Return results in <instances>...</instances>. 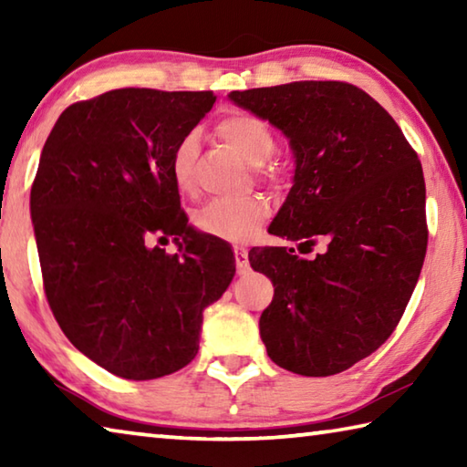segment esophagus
<instances>
[{
    "label": "esophagus",
    "mask_w": 467,
    "mask_h": 467,
    "mask_svg": "<svg viewBox=\"0 0 467 467\" xmlns=\"http://www.w3.org/2000/svg\"><path fill=\"white\" fill-rule=\"evenodd\" d=\"M234 259H236V272L247 274L249 272V251L244 247H234Z\"/></svg>",
    "instance_id": "1"
}]
</instances>
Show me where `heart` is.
Segmentation results:
<instances>
[{"label": "heart", "mask_w": 467, "mask_h": 467, "mask_svg": "<svg viewBox=\"0 0 467 467\" xmlns=\"http://www.w3.org/2000/svg\"><path fill=\"white\" fill-rule=\"evenodd\" d=\"M218 133L228 146H233L251 167H259L274 154L275 138L270 125L251 113H233L218 123ZM197 158L195 133L179 140L171 154V175L181 193L193 192V167ZM267 179H275V171H265ZM270 214V205L264 197L247 200H214L205 203L193 216V224L216 239L243 243L251 239Z\"/></svg>", "instance_id": "b5f03b06"}]
</instances>
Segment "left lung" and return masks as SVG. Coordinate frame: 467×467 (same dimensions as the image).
<instances>
[{
	"instance_id": "obj_1",
	"label": "left lung",
	"mask_w": 467,
	"mask_h": 467,
	"mask_svg": "<svg viewBox=\"0 0 467 467\" xmlns=\"http://www.w3.org/2000/svg\"><path fill=\"white\" fill-rule=\"evenodd\" d=\"M228 99L280 130L295 158L270 233L298 247L326 243L313 259L251 249V267L274 284L259 317L267 357L305 377L342 373L391 336L420 275V161L393 117L352 84L305 80Z\"/></svg>"
}]
</instances>
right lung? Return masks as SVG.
Returning <instances> with one entry per match:
<instances>
[{
	"instance_id": "right-lung-1",
	"label": "right lung",
	"mask_w": 467,
	"mask_h": 467,
	"mask_svg": "<svg viewBox=\"0 0 467 467\" xmlns=\"http://www.w3.org/2000/svg\"><path fill=\"white\" fill-rule=\"evenodd\" d=\"M212 92L119 88L76 102L47 138L30 216L45 295L63 334L109 373L148 381L195 358L203 309L234 278L181 212L171 154ZM180 244L181 256L150 248Z\"/></svg>"
}]
</instances>
